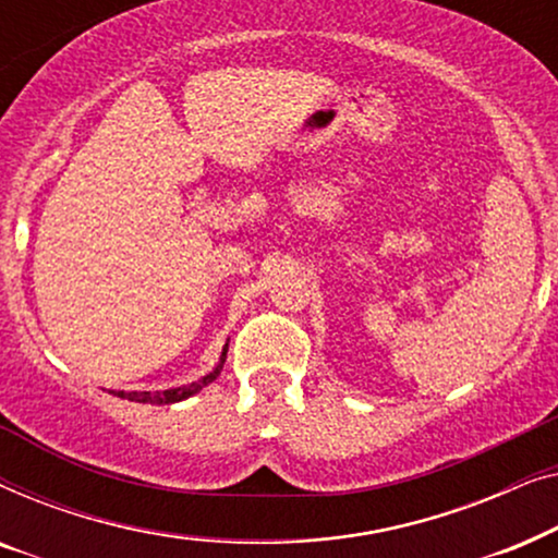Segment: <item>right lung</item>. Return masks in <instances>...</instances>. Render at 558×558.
Here are the masks:
<instances>
[{
  "label": "right lung",
  "instance_id": "right-lung-1",
  "mask_svg": "<svg viewBox=\"0 0 558 558\" xmlns=\"http://www.w3.org/2000/svg\"><path fill=\"white\" fill-rule=\"evenodd\" d=\"M226 355H228V342L223 345V353H220V361L216 368H213L208 376L193 380V384L187 386H178V388H167V391H111L113 396H119V399H129V401H136V403H178V401H185L190 396H195L197 391H203L205 386L213 384L220 376V371H223V363H226Z\"/></svg>",
  "mask_w": 558,
  "mask_h": 558
}]
</instances>
